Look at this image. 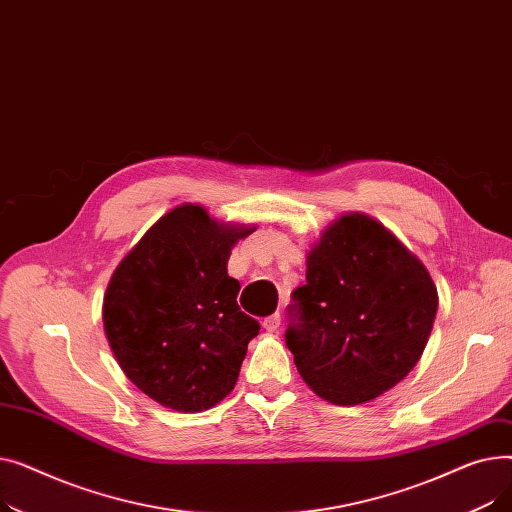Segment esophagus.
<instances>
[{"label":"esophagus","instance_id":"34e87169","mask_svg":"<svg viewBox=\"0 0 512 512\" xmlns=\"http://www.w3.org/2000/svg\"><path fill=\"white\" fill-rule=\"evenodd\" d=\"M280 324H282V317H280V313H274V315H270V317H265V319H263V328H265L267 332H278Z\"/></svg>","mask_w":512,"mask_h":512}]
</instances>
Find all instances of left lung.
<instances>
[{"label":"left lung","instance_id":"1","mask_svg":"<svg viewBox=\"0 0 512 512\" xmlns=\"http://www.w3.org/2000/svg\"><path fill=\"white\" fill-rule=\"evenodd\" d=\"M286 346L305 384L336 405L394 388L432 334L438 292L423 263L375 220L348 213L307 257Z\"/></svg>","mask_w":512,"mask_h":512}]
</instances>
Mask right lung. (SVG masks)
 Listing matches in <instances>:
<instances>
[{
	"instance_id": "1",
	"label": "right lung",
	"mask_w": 512,
	"mask_h": 512,
	"mask_svg": "<svg viewBox=\"0 0 512 512\" xmlns=\"http://www.w3.org/2000/svg\"><path fill=\"white\" fill-rule=\"evenodd\" d=\"M253 228L209 220L199 205L166 213L118 265L103 326L126 378L159 405L197 413L228 396L259 321L238 307L230 249Z\"/></svg>"
}]
</instances>
